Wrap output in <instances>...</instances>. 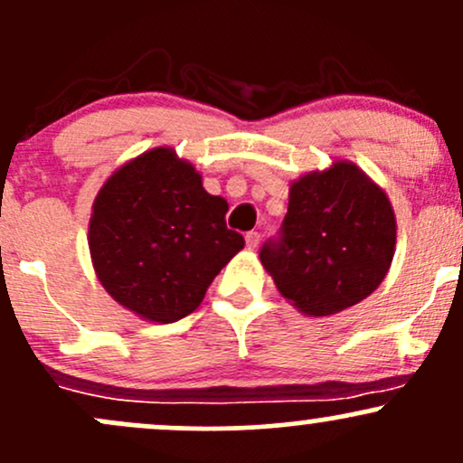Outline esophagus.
I'll list each match as a JSON object with an SVG mask.
<instances>
[{"mask_svg":"<svg viewBox=\"0 0 463 463\" xmlns=\"http://www.w3.org/2000/svg\"><path fill=\"white\" fill-rule=\"evenodd\" d=\"M246 246L250 248V250H255V248L260 246V232H255V231L246 232Z\"/></svg>","mask_w":463,"mask_h":463,"instance_id":"1","label":"esophagus"}]
</instances>
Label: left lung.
<instances>
[{"label": "left lung", "instance_id": "1", "mask_svg": "<svg viewBox=\"0 0 463 463\" xmlns=\"http://www.w3.org/2000/svg\"><path fill=\"white\" fill-rule=\"evenodd\" d=\"M397 222L386 191L357 164L337 159L295 179L279 241L260 260L299 313L328 317L359 304L388 275Z\"/></svg>", "mask_w": 463, "mask_h": 463}]
</instances>
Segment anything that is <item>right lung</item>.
<instances>
[{
  "instance_id": "1",
  "label": "right lung",
  "mask_w": 463,
  "mask_h": 463,
  "mask_svg": "<svg viewBox=\"0 0 463 463\" xmlns=\"http://www.w3.org/2000/svg\"><path fill=\"white\" fill-rule=\"evenodd\" d=\"M228 202L168 146L113 170L92 202L89 248L97 279L137 317L173 324L203 301L244 248L226 228Z\"/></svg>"
}]
</instances>
